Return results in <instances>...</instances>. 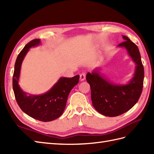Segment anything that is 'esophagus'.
I'll return each instance as SVG.
<instances>
[{
  "instance_id": "esophagus-1",
  "label": "esophagus",
  "mask_w": 154,
  "mask_h": 154,
  "mask_svg": "<svg viewBox=\"0 0 154 154\" xmlns=\"http://www.w3.org/2000/svg\"><path fill=\"white\" fill-rule=\"evenodd\" d=\"M85 73H82L80 75V81H84L85 80Z\"/></svg>"
}]
</instances>
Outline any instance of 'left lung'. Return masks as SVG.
I'll use <instances>...</instances> for the list:
<instances>
[{
    "label": "left lung",
    "mask_w": 154,
    "mask_h": 154,
    "mask_svg": "<svg viewBox=\"0 0 154 154\" xmlns=\"http://www.w3.org/2000/svg\"><path fill=\"white\" fill-rule=\"evenodd\" d=\"M124 42L118 47L124 48L136 64L133 77L127 84H116L110 82L95 69L86 75L90 85L93 106L100 114L108 117H115L129 110L139 99L143 88L144 77L139 50L126 36Z\"/></svg>",
    "instance_id": "obj_1"
}]
</instances>
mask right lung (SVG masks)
Masks as SVG:
<instances>
[{
    "instance_id": "1",
    "label": "right lung",
    "mask_w": 154,
    "mask_h": 154,
    "mask_svg": "<svg viewBox=\"0 0 154 154\" xmlns=\"http://www.w3.org/2000/svg\"><path fill=\"white\" fill-rule=\"evenodd\" d=\"M40 44L36 38L29 42L16 59L13 75V89L19 106L26 114L41 122H51L58 118L64 111L68 96L72 89L78 84L80 76L60 78L49 91L44 94L27 95L19 85L22 62L29 49Z\"/></svg>"
}]
</instances>
